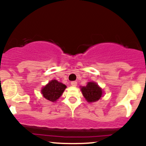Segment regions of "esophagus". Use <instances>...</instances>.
<instances>
[{
  "label": "esophagus",
  "mask_w": 146,
  "mask_h": 146,
  "mask_svg": "<svg viewBox=\"0 0 146 146\" xmlns=\"http://www.w3.org/2000/svg\"><path fill=\"white\" fill-rule=\"evenodd\" d=\"M70 84H71L73 86H76L77 84H78V82H77L76 81H73V82H71Z\"/></svg>",
  "instance_id": "esophagus-1"
}]
</instances>
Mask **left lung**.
<instances>
[{
  "mask_svg": "<svg viewBox=\"0 0 146 146\" xmlns=\"http://www.w3.org/2000/svg\"><path fill=\"white\" fill-rule=\"evenodd\" d=\"M81 91L88 102H96L102 96V89L94 82H89L86 86H82Z\"/></svg>",
  "mask_w": 146,
  "mask_h": 146,
  "instance_id": "left-lung-1",
  "label": "left lung"
}]
</instances>
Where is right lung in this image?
Returning a JSON list of instances; mask_svg holds the SVG:
<instances>
[{"label": "right lung", "instance_id": "add662e5", "mask_svg": "<svg viewBox=\"0 0 146 146\" xmlns=\"http://www.w3.org/2000/svg\"><path fill=\"white\" fill-rule=\"evenodd\" d=\"M66 86L56 80L50 81L41 89V94L46 100L51 102H55L60 98L64 91Z\"/></svg>", "mask_w": 146, "mask_h": 146}]
</instances>
